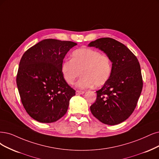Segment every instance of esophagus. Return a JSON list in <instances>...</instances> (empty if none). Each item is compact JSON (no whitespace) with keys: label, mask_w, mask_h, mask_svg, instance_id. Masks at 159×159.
<instances>
[{"label":"esophagus","mask_w":159,"mask_h":159,"mask_svg":"<svg viewBox=\"0 0 159 159\" xmlns=\"http://www.w3.org/2000/svg\"><path fill=\"white\" fill-rule=\"evenodd\" d=\"M84 93V91H80V90H76V95L83 94Z\"/></svg>","instance_id":"1"}]
</instances>
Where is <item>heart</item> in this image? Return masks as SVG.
Returning <instances> with one entry per match:
<instances>
[{
	"label": "heart",
	"mask_w": 159,
	"mask_h": 159,
	"mask_svg": "<svg viewBox=\"0 0 159 159\" xmlns=\"http://www.w3.org/2000/svg\"><path fill=\"white\" fill-rule=\"evenodd\" d=\"M112 69V61L108 56L89 48L75 50L71 60H64L61 67L63 77L70 85L74 84L81 72L83 76L76 84L80 89L103 85L109 80Z\"/></svg>",
	"instance_id": "heart-1"
}]
</instances>
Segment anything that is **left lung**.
<instances>
[{
	"mask_svg": "<svg viewBox=\"0 0 159 159\" xmlns=\"http://www.w3.org/2000/svg\"><path fill=\"white\" fill-rule=\"evenodd\" d=\"M89 46L103 51L112 61V73L90 106L92 115L105 125H115L126 120L136 107L143 88L140 65L127 47L113 39L101 38Z\"/></svg>",
	"mask_w": 159,
	"mask_h": 159,
	"instance_id": "left-lung-1",
	"label": "left lung"
}]
</instances>
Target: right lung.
<instances>
[{
	"instance_id": "1",
	"label": "right lung",
	"mask_w": 159,
	"mask_h": 159,
	"mask_svg": "<svg viewBox=\"0 0 159 159\" xmlns=\"http://www.w3.org/2000/svg\"><path fill=\"white\" fill-rule=\"evenodd\" d=\"M71 41L44 39L23 54L16 83L29 115L43 123L57 121L67 113L75 90L65 81L61 67Z\"/></svg>"
}]
</instances>
